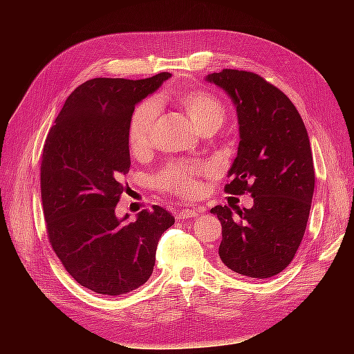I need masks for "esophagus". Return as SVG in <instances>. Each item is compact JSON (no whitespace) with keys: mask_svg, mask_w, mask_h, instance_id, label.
I'll use <instances>...</instances> for the list:
<instances>
[{"mask_svg":"<svg viewBox=\"0 0 354 354\" xmlns=\"http://www.w3.org/2000/svg\"><path fill=\"white\" fill-rule=\"evenodd\" d=\"M201 211L202 209H198V208L196 209L195 208H183V209L178 211L177 218L185 220V218H190V217H196Z\"/></svg>","mask_w":354,"mask_h":354,"instance_id":"34e87169","label":"esophagus"}]
</instances>
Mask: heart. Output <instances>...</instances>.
<instances>
[{"label": "heart", "mask_w": 354, "mask_h": 354, "mask_svg": "<svg viewBox=\"0 0 354 354\" xmlns=\"http://www.w3.org/2000/svg\"><path fill=\"white\" fill-rule=\"evenodd\" d=\"M178 103L199 131L208 127L218 128L226 116L223 103L208 91L185 93L178 97ZM158 115L159 104L153 99L140 103L134 109L127 133L133 155L142 156L152 149ZM203 171L205 169L198 165L171 162L155 174L153 185L169 194L195 196L201 189L199 177Z\"/></svg>", "instance_id": "obj_1"}]
</instances>
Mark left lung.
Masks as SVG:
<instances>
[{
	"mask_svg": "<svg viewBox=\"0 0 354 354\" xmlns=\"http://www.w3.org/2000/svg\"><path fill=\"white\" fill-rule=\"evenodd\" d=\"M208 82L233 100L239 147L224 192L254 198L250 209L211 208L221 223V261L242 276L266 279L292 261L307 227L315 168L306 125L286 95L260 75L223 69Z\"/></svg>",
	"mask_w": 354,
	"mask_h": 354,
	"instance_id": "8db88e82",
	"label": "left lung"
}]
</instances>
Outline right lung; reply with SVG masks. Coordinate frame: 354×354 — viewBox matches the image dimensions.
Masks as SVG:
<instances>
[{"mask_svg":"<svg viewBox=\"0 0 354 354\" xmlns=\"http://www.w3.org/2000/svg\"><path fill=\"white\" fill-rule=\"evenodd\" d=\"M171 77L94 78L75 88L47 136L41 199L48 241L66 272L102 295L134 291L151 277L156 246L174 224L159 205L116 217L130 171L128 122L136 104Z\"/></svg>","mask_w":354,"mask_h":354,"instance_id":"1","label":"right lung"}]
</instances>
